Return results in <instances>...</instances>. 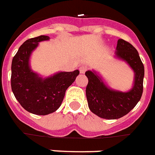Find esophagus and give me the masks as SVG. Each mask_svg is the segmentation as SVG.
<instances>
[{
    "mask_svg": "<svg viewBox=\"0 0 155 155\" xmlns=\"http://www.w3.org/2000/svg\"><path fill=\"white\" fill-rule=\"evenodd\" d=\"M87 68L85 67V66H81L79 68V71L81 73H85V72L87 71Z\"/></svg>",
    "mask_w": 155,
    "mask_h": 155,
    "instance_id": "1",
    "label": "esophagus"
}]
</instances>
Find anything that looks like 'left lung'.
I'll return each instance as SVG.
<instances>
[{
  "label": "left lung",
  "instance_id": "8db88e82",
  "mask_svg": "<svg viewBox=\"0 0 155 155\" xmlns=\"http://www.w3.org/2000/svg\"><path fill=\"white\" fill-rule=\"evenodd\" d=\"M116 57L124 60L134 72L132 89L124 93L107 87L94 71H87L86 96L89 109L105 119H117L128 114L139 103L143 93L144 68L138 51L129 42L118 39Z\"/></svg>",
  "mask_w": 155,
  "mask_h": 155
}]
</instances>
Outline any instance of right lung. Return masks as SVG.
Masks as SVG:
<instances>
[{
  "mask_svg": "<svg viewBox=\"0 0 155 155\" xmlns=\"http://www.w3.org/2000/svg\"><path fill=\"white\" fill-rule=\"evenodd\" d=\"M48 36H39L27 40L18 49L12 63V89L23 108L37 115H47L58 110L65 96L66 90L79 74L78 70L61 72L41 78L29 66L31 52Z\"/></svg>",
  "mask_w": 155,
  "mask_h": 155,
  "instance_id": "add662e5",
  "label": "right lung"
}]
</instances>
